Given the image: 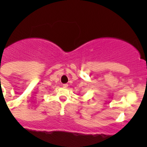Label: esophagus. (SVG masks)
Instances as JSON below:
<instances>
[{"label": "esophagus", "mask_w": 147, "mask_h": 147, "mask_svg": "<svg viewBox=\"0 0 147 147\" xmlns=\"http://www.w3.org/2000/svg\"><path fill=\"white\" fill-rule=\"evenodd\" d=\"M68 87V84H63V88H67V87Z\"/></svg>", "instance_id": "obj_1"}]
</instances>
